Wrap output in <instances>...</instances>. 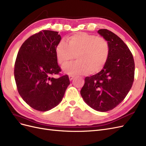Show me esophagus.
I'll return each instance as SVG.
<instances>
[{
	"label": "esophagus",
	"mask_w": 146,
	"mask_h": 146,
	"mask_svg": "<svg viewBox=\"0 0 146 146\" xmlns=\"http://www.w3.org/2000/svg\"><path fill=\"white\" fill-rule=\"evenodd\" d=\"M69 80L71 81V80H73V78H74V76H69Z\"/></svg>",
	"instance_id": "1"
}]
</instances>
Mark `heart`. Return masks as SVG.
<instances>
[{"label": "heart", "mask_w": 146, "mask_h": 146, "mask_svg": "<svg viewBox=\"0 0 146 146\" xmlns=\"http://www.w3.org/2000/svg\"><path fill=\"white\" fill-rule=\"evenodd\" d=\"M110 52L108 41L103 37L85 32H77L61 41L55 48L57 61L65 66L75 58L77 61L63 68L69 75L96 74L107 64Z\"/></svg>", "instance_id": "heart-1"}]
</instances>
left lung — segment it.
<instances>
[{
  "mask_svg": "<svg viewBox=\"0 0 146 146\" xmlns=\"http://www.w3.org/2000/svg\"><path fill=\"white\" fill-rule=\"evenodd\" d=\"M98 32L109 42V57L100 72L85 78L80 94L90 107L106 112L117 107L129 93L134 81L135 62L129 47L116 34L107 29Z\"/></svg>",
  "mask_w": 146,
  "mask_h": 146,
  "instance_id": "1",
  "label": "left lung"
}]
</instances>
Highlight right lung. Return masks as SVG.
<instances>
[{"instance_id":"add662e5","label":"right lung","mask_w":146,"mask_h":146,"mask_svg":"<svg viewBox=\"0 0 146 146\" xmlns=\"http://www.w3.org/2000/svg\"><path fill=\"white\" fill-rule=\"evenodd\" d=\"M61 39L58 32L42 30L26 39L17 53L14 70L17 91L38 111H48L58 105L70 84L68 75L52 77L61 71L55 54Z\"/></svg>"}]
</instances>
